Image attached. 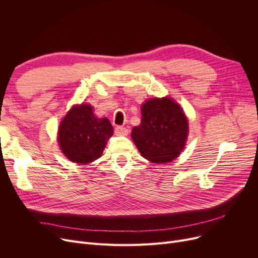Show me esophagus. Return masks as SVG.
Segmentation results:
<instances>
[{
    "mask_svg": "<svg viewBox=\"0 0 258 258\" xmlns=\"http://www.w3.org/2000/svg\"><path fill=\"white\" fill-rule=\"evenodd\" d=\"M127 134H128V130L125 128L124 126H116L115 135H117V136H126Z\"/></svg>",
    "mask_w": 258,
    "mask_h": 258,
    "instance_id": "esophagus-1",
    "label": "esophagus"
}]
</instances>
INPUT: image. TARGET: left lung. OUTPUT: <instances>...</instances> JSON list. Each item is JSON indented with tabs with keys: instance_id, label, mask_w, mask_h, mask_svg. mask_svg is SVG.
<instances>
[{
	"instance_id": "left-lung-1",
	"label": "left lung",
	"mask_w": 258,
	"mask_h": 258,
	"mask_svg": "<svg viewBox=\"0 0 258 258\" xmlns=\"http://www.w3.org/2000/svg\"><path fill=\"white\" fill-rule=\"evenodd\" d=\"M141 124L132 138L142 157L155 163H167L183 151L188 121L181 108L168 97L147 100L141 107Z\"/></svg>"
}]
</instances>
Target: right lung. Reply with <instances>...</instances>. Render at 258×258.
Listing matches in <instances>:
<instances>
[{
	"label": "right lung",
	"mask_w": 258,
	"mask_h": 258,
	"mask_svg": "<svg viewBox=\"0 0 258 258\" xmlns=\"http://www.w3.org/2000/svg\"><path fill=\"white\" fill-rule=\"evenodd\" d=\"M107 118H97L88 104L73 106L58 128V143L64 156L74 163L87 164L98 159L113 136Z\"/></svg>",
	"instance_id": "obj_1"
}]
</instances>
